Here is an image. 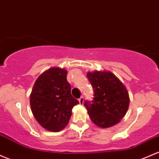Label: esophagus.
<instances>
[{
    "label": "esophagus",
    "mask_w": 159,
    "mask_h": 159,
    "mask_svg": "<svg viewBox=\"0 0 159 159\" xmlns=\"http://www.w3.org/2000/svg\"><path fill=\"white\" fill-rule=\"evenodd\" d=\"M78 101H79L80 104H83L84 103V97H81L79 99H78Z\"/></svg>",
    "instance_id": "esophagus-1"
}]
</instances>
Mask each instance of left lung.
I'll return each instance as SVG.
<instances>
[{
    "label": "left lung",
    "mask_w": 159,
    "mask_h": 159,
    "mask_svg": "<svg viewBox=\"0 0 159 159\" xmlns=\"http://www.w3.org/2000/svg\"><path fill=\"white\" fill-rule=\"evenodd\" d=\"M88 78L93 89V97L84 102L91 121L100 128H109L121 121L128 109L127 89L111 71L88 72Z\"/></svg>",
    "instance_id": "8db88e82"
}]
</instances>
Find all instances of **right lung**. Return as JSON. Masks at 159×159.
<instances>
[{
  "label": "right lung",
  "instance_id": "add662e5",
  "mask_svg": "<svg viewBox=\"0 0 159 159\" xmlns=\"http://www.w3.org/2000/svg\"><path fill=\"white\" fill-rule=\"evenodd\" d=\"M67 71L51 68L42 73L34 83L30 96L31 111L43 128L57 132L67 125L71 109L79 103L71 96Z\"/></svg>",
  "mask_w": 159,
  "mask_h": 159
}]
</instances>
